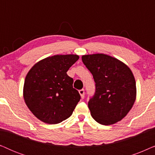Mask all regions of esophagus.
I'll return each mask as SVG.
<instances>
[{
    "mask_svg": "<svg viewBox=\"0 0 155 155\" xmlns=\"http://www.w3.org/2000/svg\"><path fill=\"white\" fill-rule=\"evenodd\" d=\"M79 93H80V96H81V98L84 99V90H83V89H82V90H79Z\"/></svg>",
    "mask_w": 155,
    "mask_h": 155,
    "instance_id": "esophagus-1",
    "label": "esophagus"
}]
</instances>
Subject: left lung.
Here are the masks:
<instances>
[{"mask_svg":"<svg viewBox=\"0 0 155 155\" xmlns=\"http://www.w3.org/2000/svg\"><path fill=\"white\" fill-rule=\"evenodd\" d=\"M82 61L92 74L95 92L88 101L93 118L102 125L120 121L133 107L136 84L130 69L106 54L84 55Z\"/></svg>","mask_w":155,"mask_h":155,"instance_id":"left-lung-1","label":"left lung"}]
</instances>
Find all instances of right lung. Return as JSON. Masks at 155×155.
Returning <instances> with one entry per match:
<instances>
[{
    "label": "right lung",
    "mask_w": 155,
    "mask_h": 155,
    "mask_svg": "<svg viewBox=\"0 0 155 155\" xmlns=\"http://www.w3.org/2000/svg\"><path fill=\"white\" fill-rule=\"evenodd\" d=\"M78 59L73 54L48 57L28 72L23 94L27 107L38 119L56 124L72 115L80 95L67 71Z\"/></svg>",
    "instance_id": "add662e5"
}]
</instances>
